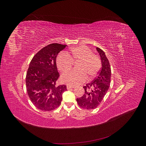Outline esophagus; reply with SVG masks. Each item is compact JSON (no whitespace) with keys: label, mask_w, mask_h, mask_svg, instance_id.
Segmentation results:
<instances>
[{"label":"esophagus","mask_w":146,"mask_h":146,"mask_svg":"<svg viewBox=\"0 0 146 146\" xmlns=\"http://www.w3.org/2000/svg\"><path fill=\"white\" fill-rule=\"evenodd\" d=\"M72 88H74V86H70V85H67V89H68V90L72 89Z\"/></svg>","instance_id":"34e87169"}]
</instances>
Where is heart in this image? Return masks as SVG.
<instances>
[{
  "instance_id": "obj_1",
  "label": "heart",
  "mask_w": 146,
  "mask_h": 146,
  "mask_svg": "<svg viewBox=\"0 0 146 146\" xmlns=\"http://www.w3.org/2000/svg\"><path fill=\"white\" fill-rule=\"evenodd\" d=\"M69 54L61 52L57 56V68L64 72L71 69L74 62H79L77 65L78 70H72L63 74L61 80L64 83L77 85L85 82L88 76L90 79L97 76L101 68V61L98 55L92 54L89 47L85 46L74 47Z\"/></svg>"
}]
</instances>
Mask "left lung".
<instances>
[{"instance_id": "1", "label": "left lung", "mask_w": 146, "mask_h": 146, "mask_svg": "<svg viewBox=\"0 0 146 146\" xmlns=\"http://www.w3.org/2000/svg\"><path fill=\"white\" fill-rule=\"evenodd\" d=\"M100 56L102 68L93 81L83 86L85 94L77 99L78 105L82 108L92 110L97 108L107 93L111 82V67L105 52L97 47Z\"/></svg>"}]
</instances>
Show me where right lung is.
<instances>
[{
	"label": "right lung",
	"mask_w": 146,
	"mask_h": 146,
	"mask_svg": "<svg viewBox=\"0 0 146 146\" xmlns=\"http://www.w3.org/2000/svg\"><path fill=\"white\" fill-rule=\"evenodd\" d=\"M67 46L53 43L43 47L30 61L26 75V88L30 100L42 111L58 108L66 91L64 85H56L60 77L56 64L58 53Z\"/></svg>",
	"instance_id": "add662e5"
}]
</instances>
